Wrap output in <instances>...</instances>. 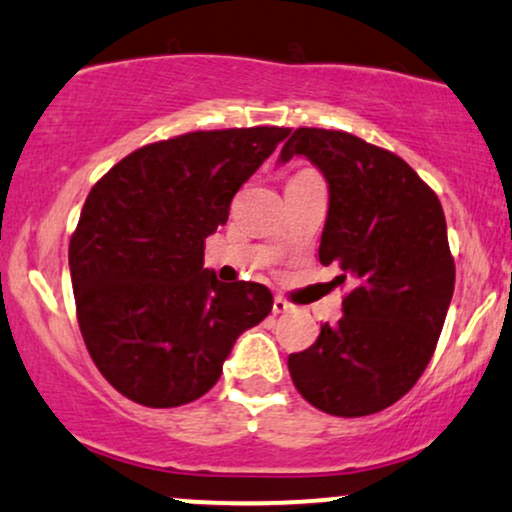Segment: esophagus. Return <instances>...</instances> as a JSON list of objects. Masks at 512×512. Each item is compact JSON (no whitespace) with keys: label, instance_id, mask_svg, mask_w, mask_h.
I'll return each instance as SVG.
<instances>
[{"label":"esophagus","instance_id":"obj_1","mask_svg":"<svg viewBox=\"0 0 512 512\" xmlns=\"http://www.w3.org/2000/svg\"><path fill=\"white\" fill-rule=\"evenodd\" d=\"M290 309H292V306H290V302H287V299H282V297L273 299V314H287Z\"/></svg>","mask_w":512,"mask_h":512}]
</instances>
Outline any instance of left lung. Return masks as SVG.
Returning <instances> with one entry per match:
<instances>
[{
	"label": "left lung",
	"mask_w": 512,
	"mask_h": 512,
	"mask_svg": "<svg viewBox=\"0 0 512 512\" xmlns=\"http://www.w3.org/2000/svg\"><path fill=\"white\" fill-rule=\"evenodd\" d=\"M304 155L328 182L323 266L352 280L335 326L323 323L309 350L290 354L306 402L335 417L386 410L424 374L455 290L446 215L419 174L390 150L347 131L302 126L280 162Z\"/></svg>",
	"instance_id": "8db88e82"
}]
</instances>
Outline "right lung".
Segmentation results:
<instances>
[{
	"label": "right lung",
	"instance_id": "1",
	"mask_svg": "<svg viewBox=\"0 0 512 512\" xmlns=\"http://www.w3.org/2000/svg\"><path fill=\"white\" fill-rule=\"evenodd\" d=\"M280 126L191 131L119 160L83 203L69 242L76 316L90 357L124 398L179 407L218 383L244 330L273 309L258 282H220L203 246Z\"/></svg>",
	"mask_w": 512,
	"mask_h": 512
}]
</instances>
